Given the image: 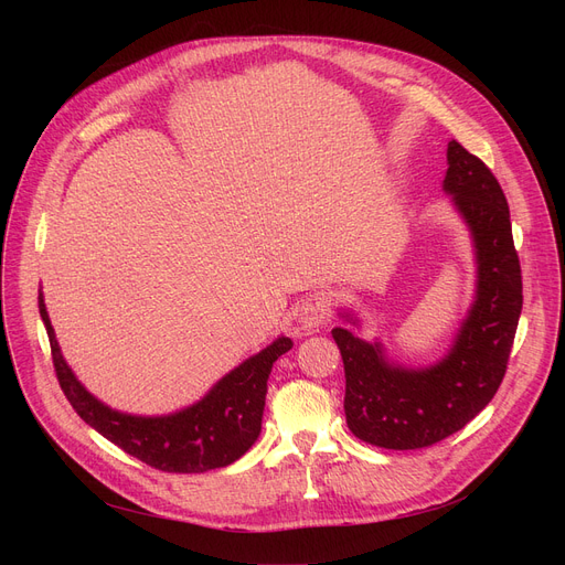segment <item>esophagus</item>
<instances>
[{"label":"esophagus","mask_w":565,"mask_h":565,"mask_svg":"<svg viewBox=\"0 0 565 565\" xmlns=\"http://www.w3.org/2000/svg\"><path fill=\"white\" fill-rule=\"evenodd\" d=\"M295 318H298L300 328H302L307 334H311V332L320 330L322 324L330 322L332 311H330V307L324 305L322 300L309 298V300H302V302L298 305V309H295Z\"/></svg>","instance_id":"1"}]
</instances>
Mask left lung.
<instances>
[{
	"label": "left lung",
	"mask_w": 565,
	"mask_h": 565,
	"mask_svg": "<svg viewBox=\"0 0 565 565\" xmlns=\"http://www.w3.org/2000/svg\"><path fill=\"white\" fill-rule=\"evenodd\" d=\"M447 160L444 190L471 231L479 263L477 302L451 352L414 371L390 364L377 343L332 330L345 369L348 428L382 449L433 447L477 417L507 375L522 313V270L507 196L486 162L458 141H449Z\"/></svg>",
	"instance_id": "left-lung-1"
}]
</instances>
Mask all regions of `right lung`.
Segmentation results:
<instances>
[{"instance_id":"right-lung-1","label":"right lung","mask_w":565,"mask_h":565,"mask_svg":"<svg viewBox=\"0 0 565 565\" xmlns=\"http://www.w3.org/2000/svg\"><path fill=\"white\" fill-rule=\"evenodd\" d=\"M39 311L47 330L58 387L73 409L118 449L169 473H201L226 467L249 451L260 433L267 375L281 354L292 348L288 337L277 339L222 377L196 405L171 417H130L109 409L82 387L58 352L43 295H39Z\"/></svg>"}]
</instances>
